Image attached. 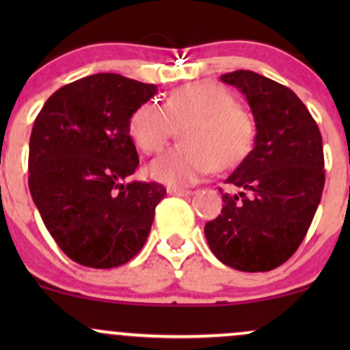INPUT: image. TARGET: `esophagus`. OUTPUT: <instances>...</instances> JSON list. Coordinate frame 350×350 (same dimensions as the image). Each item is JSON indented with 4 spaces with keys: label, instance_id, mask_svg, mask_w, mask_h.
Returning <instances> with one entry per match:
<instances>
[{
    "label": "esophagus",
    "instance_id": "34e87169",
    "mask_svg": "<svg viewBox=\"0 0 350 350\" xmlns=\"http://www.w3.org/2000/svg\"><path fill=\"white\" fill-rule=\"evenodd\" d=\"M167 194L179 196V198H187V196H192V191H189V189H179V187H167Z\"/></svg>",
    "mask_w": 350,
    "mask_h": 350
}]
</instances>
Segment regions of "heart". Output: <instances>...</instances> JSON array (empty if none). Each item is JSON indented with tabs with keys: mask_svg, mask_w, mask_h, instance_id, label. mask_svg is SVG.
Segmentation results:
<instances>
[{
	"mask_svg": "<svg viewBox=\"0 0 350 350\" xmlns=\"http://www.w3.org/2000/svg\"><path fill=\"white\" fill-rule=\"evenodd\" d=\"M179 128L178 146L150 164L152 179L171 187L194 184L214 167L239 166L255 143V120L224 87L212 82L180 85L163 107L143 103L128 118V135L146 154L161 151Z\"/></svg>",
	"mask_w": 350,
	"mask_h": 350,
	"instance_id": "heart-1",
	"label": "heart"
}]
</instances>
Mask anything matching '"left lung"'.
Instances as JSON below:
<instances>
[{
  "mask_svg": "<svg viewBox=\"0 0 350 350\" xmlns=\"http://www.w3.org/2000/svg\"><path fill=\"white\" fill-rule=\"evenodd\" d=\"M247 97L256 136L226 179L222 212L204 227L217 258L240 271H270L290 260L308 234L324 189L323 136L291 88L252 70L220 77Z\"/></svg>",
  "mask_w": 350,
  "mask_h": 350,
  "instance_id": "8db88e82",
  "label": "left lung"
}]
</instances>
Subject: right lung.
Masks as SVG:
<instances>
[{
	"label": "right lung",
	"mask_w": 350,
	"mask_h": 350,
	"mask_svg": "<svg viewBox=\"0 0 350 350\" xmlns=\"http://www.w3.org/2000/svg\"><path fill=\"white\" fill-rule=\"evenodd\" d=\"M156 92L118 74L88 75L54 92L36 118L31 196L60 250L83 267L124 265L150 235L166 189L124 180L139 164L128 118Z\"/></svg>",
	"instance_id": "add662e5"
}]
</instances>
